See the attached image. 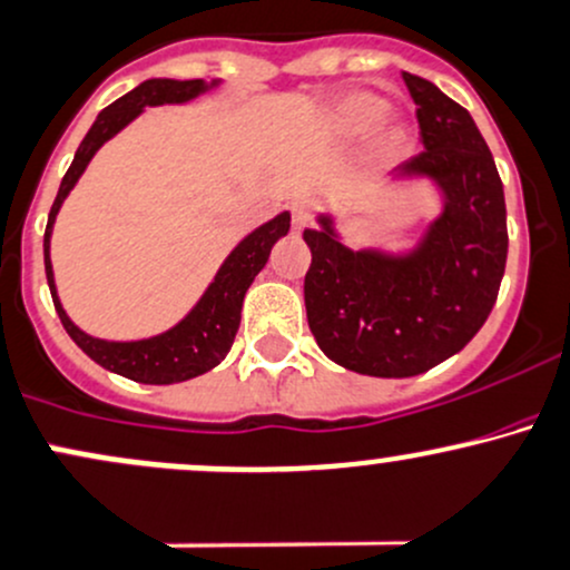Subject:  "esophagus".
I'll use <instances>...</instances> for the list:
<instances>
[{
    "mask_svg": "<svg viewBox=\"0 0 570 570\" xmlns=\"http://www.w3.org/2000/svg\"><path fill=\"white\" fill-rule=\"evenodd\" d=\"M289 210H292V224H295V229L308 227L311 218H314V208H311L308 199H295Z\"/></svg>",
    "mask_w": 570,
    "mask_h": 570,
    "instance_id": "obj_1",
    "label": "esophagus"
}]
</instances>
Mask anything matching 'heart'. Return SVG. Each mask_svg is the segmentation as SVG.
<instances>
[{
	"label": "heart",
	"instance_id": "1",
	"mask_svg": "<svg viewBox=\"0 0 570 570\" xmlns=\"http://www.w3.org/2000/svg\"><path fill=\"white\" fill-rule=\"evenodd\" d=\"M386 112H390V105L376 94L352 91L330 112V132L337 142H360L384 121ZM414 132L403 121H386L373 135L371 159L379 167H395L414 154Z\"/></svg>",
	"mask_w": 570,
	"mask_h": 570
}]
</instances>
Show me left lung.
I'll use <instances>...</instances> for the list:
<instances>
[{
	"mask_svg": "<svg viewBox=\"0 0 570 570\" xmlns=\"http://www.w3.org/2000/svg\"><path fill=\"white\" fill-rule=\"evenodd\" d=\"M424 151L395 170L430 180L441 214L409 252L348 248L335 218L305 229V311L318 348L346 371L409 379L468 346L498 299L509 254L503 184L476 121L430 80L403 72Z\"/></svg>",
	"mask_w": 570,
	"mask_h": 570,
	"instance_id": "8db88e82",
	"label": "left lung"
}]
</instances>
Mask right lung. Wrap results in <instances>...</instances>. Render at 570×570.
<instances>
[{
    "label": "right lung",
    "mask_w": 570,
    "mask_h": 570,
    "mask_svg": "<svg viewBox=\"0 0 570 570\" xmlns=\"http://www.w3.org/2000/svg\"><path fill=\"white\" fill-rule=\"evenodd\" d=\"M218 83H222V80L205 83V80L151 78L142 80L137 89L124 94L121 99L108 105V108L99 112L97 121L91 124L83 142H80L78 151H75L70 170L61 178L59 194H56L53 208L51 214H48L42 252H46V275L48 286H51L56 314H59L61 324H65L67 335H70L97 365H102L105 371L118 373V376L124 379H132L137 384H178V381H189L194 376H203V373L214 371L218 362L229 354L237 327H240L243 297H246L252 281L259 275L262 267L267 265V259H271V248L289 233V210H284V214H278L267 224L256 227L254 233H248L240 243H237L227 259H224V265L218 267V273L208 284V289H205L203 297L197 299V305H194L189 314L180 318L175 327H170L161 335L142 337V341H102V337L86 335L83 330L67 316L53 281V224L56 216H59L61 203L67 199V194L75 189V184H78V178L83 175L86 167H89L94 154H97L110 137H116L127 124H132L146 108L191 102L199 94L216 89Z\"/></svg>",
    "instance_id": "obj_1"
}]
</instances>
